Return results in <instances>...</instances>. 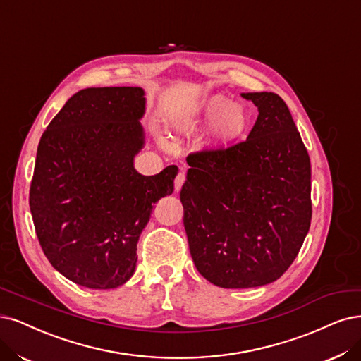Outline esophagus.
<instances>
[{
	"label": "esophagus",
	"instance_id": "1",
	"mask_svg": "<svg viewBox=\"0 0 361 361\" xmlns=\"http://www.w3.org/2000/svg\"><path fill=\"white\" fill-rule=\"evenodd\" d=\"M184 181H185V173H184V172H178L177 177H176V183H173V184H176V190H177V192L181 190Z\"/></svg>",
	"mask_w": 361,
	"mask_h": 361
}]
</instances>
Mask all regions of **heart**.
I'll return each mask as SVG.
<instances>
[{"mask_svg":"<svg viewBox=\"0 0 361 361\" xmlns=\"http://www.w3.org/2000/svg\"><path fill=\"white\" fill-rule=\"evenodd\" d=\"M209 125V142L216 147L229 145L244 135L250 125V113L244 105L231 104L228 97L216 93L199 104L196 116L181 126V132L189 135Z\"/></svg>","mask_w":361,"mask_h":361,"instance_id":"1","label":"heart"}]
</instances>
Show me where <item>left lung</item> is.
Here are the masks:
<instances>
[{
  "label": "left lung",
  "mask_w": 361,
  "mask_h": 361,
  "mask_svg": "<svg viewBox=\"0 0 361 361\" xmlns=\"http://www.w3.org/2000/svg\"><path fill=\"white\" fill-rule=\"evenodd\" d=\"M243 97L259 109L248 138L189 154L180 193L196 269L223 288L278 279L312 217L310 154L287 104L272 92Z\"/></svg>",
  "instance_id": "left-lung-1"
}]
</instances>
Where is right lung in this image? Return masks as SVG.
<instances>
[{"mask_svg":"<svg viewBox=\"0 0 361 361\" xmlns=\"http://www.w3.org/2000/svg\"><path fill=\"white\" fill-rule=\"evenodd\" d=\"M141 87H87L43 132L30 188L38 243L73 283L116 288L135 272L137 243L153 204L173 192L176 165L141 176Z\"/></svg>","mask_w":361,"mask_h":361,"instance_id":"right-lung-1","label":"right lung"}]
</instances>
